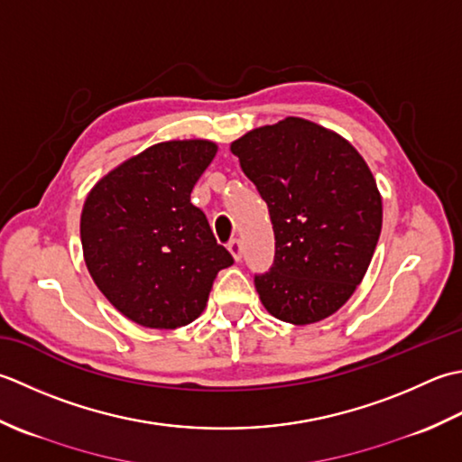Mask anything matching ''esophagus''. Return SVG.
<instances>
[{
	"label": "esophagus",
	"mask_w": 462,
	"mask_h": 462,
	"mask_svg": "<svg viewBox=\"0 0 462 462\" xmlns=\"http://www.w3.org/2000/svg\"><path fill=\"white\" fill-rule=\"evenodd\" d=\"M229 251H231V255H233V259L235 261H241V257H243V245H241V241L239 239H233V241H229Z\"/></svg>",
	"instance_id": "1"
}]
</instances>
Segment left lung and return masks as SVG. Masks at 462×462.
Here are the masks:
<instances>
[{
	"instance_id": "8db88e82",
	"label": "left lung",
	"mask_w": 462,
	"mask_h": 462,
	"mask_svg": "<svg viewBox=\"0 0 462 462\" xmlns=\"http://www.w3.org/2000/svg\"><path fill=\"white\" fill-rule=\"evenodd\" d=\"M231 152L275 233L273 265L255 273L261 303L295 325L333 315L363 281L381 235L371 169L349 141L299 117L249 131Z\"/></svg>"
}]
</instances>
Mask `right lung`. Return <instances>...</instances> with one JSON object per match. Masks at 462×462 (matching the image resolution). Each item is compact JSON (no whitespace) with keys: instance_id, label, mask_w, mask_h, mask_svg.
<instances>
[{"instance_id":"add662e5","label":"right lung","mask_w":462,"mask_h":462,"mask_svg":"<svg viewBox=\"0 0 462 462\" xmlns=\"http://www.w3.org/2000/svg\"><path fill=\"white\" fill-rule=\"evenodd\" d=\"M211 141H167L113 169L88 195L81 245L109 303L149 328H175L201 315L217 273L233 255L191 203L213 162Z\"/></svg>"}]
</instances>
